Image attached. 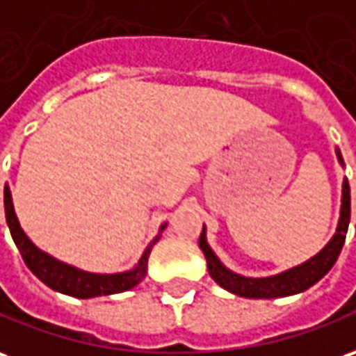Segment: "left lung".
<instances>
[{"instance_id":"obj_1","label":"left lung","mask_w":356,"mask_h":356,"mask_svg":"<svg viewBox=\"0 0 356 356\" xmlns=\"http://www.w3.org/2000/svg\"><path fill=\"white\" fill-rule=\"evenodd\" d=\"M335 154H337L339 164L345 166L341 151L335 149ZM349 220H351V188H349V182L345 178L341 190L339 220H337V229L333 232L332 240L316 256L306 259L302 264H298V266L269 277H246L240 275V273H234L211 250L209 242H207L205 225H203L202 236H200V248H202L203 256L207 259L209 275L215 279L217 285L222 286L225 291H229L232 295L244 296V298H279V296L298 295V293H302L306 289L316 285L332 269L333 264L337 261L339 252H341L343 244H345Z\"/></svg>"}]
</instances>
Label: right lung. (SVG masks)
I'll list each match as a JSON object with an SVG mask.
<instances>
[{
  "label": "right lung",
  "instance_id": "add662e5",
  "mask_svg": "<svg viewBox=\"0 0 356 356\" xmlns=\"http://www.w3.org/2000/svg\"><path fill=\"white\" fill-rule=\"evenodd\" d=\"M3 205L5 219H7L11 238H13L17 248L21 252L26 267L42 281L44 285H48L50 289L58 291V293H63V295L75 296V298L116 295V293H124V291H129V289L139 285L143 281V277L147 275V261H149V256H151V250L159 242L163 230L166 229V222H163L161 229H159V234L149 242L145 252L141 254L139 261L131 269L122 271V273H90V271L70 266V264L61 261L58 257L46 254L44 250L38 248L33 240L26 236V232L23 230L21 222L17 219V213H15L9 184H5L3 188Z\"/></svg>",
  "mask_w": 356,
  "mask_h": 356
}]
</instances>
